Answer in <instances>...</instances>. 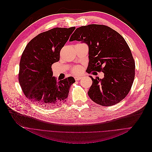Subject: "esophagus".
Instances as JSON below:
<instances>
[{"label": "esophagus", "mask_w": 152, "mask_h": 152, "mask_svg": "<svg viewBox=\"0 0 152 152\" xmlns=\"http://www.w3.org/2000/svg\"><path fill=\"white\" fill-rule=\"evenodd\" d=\"M81 78H82V77L81 76H78V77H75V80H80L81 79Z\"/></svg>", "instance_id": "obj_1"}]
</instances>
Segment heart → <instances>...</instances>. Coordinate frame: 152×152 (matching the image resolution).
<instances>
[{
    "label": "heart",
    "mask_w": 152,
    "mask_h": 152,
    "mask_svg": "<svg viewBox=\"0 0 152 152\" xmlns=\"http://www.w3.org/2000/svg\"><path fill=\"white\" fill-rule=\"evenodd\" d=\"M82 71V67L81 66H76L72 69V73H73V74L75 75L79 74L80 73H81Z\"/></svg>",
    "instance_id": "b5f03b06"
}]
</instances>
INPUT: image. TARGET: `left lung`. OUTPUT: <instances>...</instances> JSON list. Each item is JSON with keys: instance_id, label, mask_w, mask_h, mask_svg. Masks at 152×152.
<instances>
[{"instance_id": "1", "label": "left lung", "mask_w": 152, "mask_h": 152, "mask_svg": "<svg viewBox=\"0 0 152 152\" xmlns=\"http://www.w3.org/2000/svg\"><path fill=\"white\" fill-rule=\"evenodd\" d=\"M88 45L86 72L104 73L102 79L91 77L89 98L104 107L121 102L130 91L135 76L134 59L123 37L108 26L92 24L77 28L70 39Z\"/></svg>"}]
</instances>
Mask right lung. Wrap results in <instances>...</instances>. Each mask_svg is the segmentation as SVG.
<instances>
[{
	"label": "right lung",
	"mask_w": 152,
	"mask_h": 152,
	"mask_svg": "<svg viewBox=\"0 0 152 152\" xmlns=\"http://www.w3.org/2000/svg\"><path fill=\"white\" fill-rule=\"evenodd\" d=\"M75 29L56 27L37 35L26 45L20 59L18 80L31 102L44 107L66 102L75 81L69 77L58 82L53 77L51 66L59 61L60 50Z\"/></svg>",
	"instance_id": "right-lung-1"
}]
</instances>
